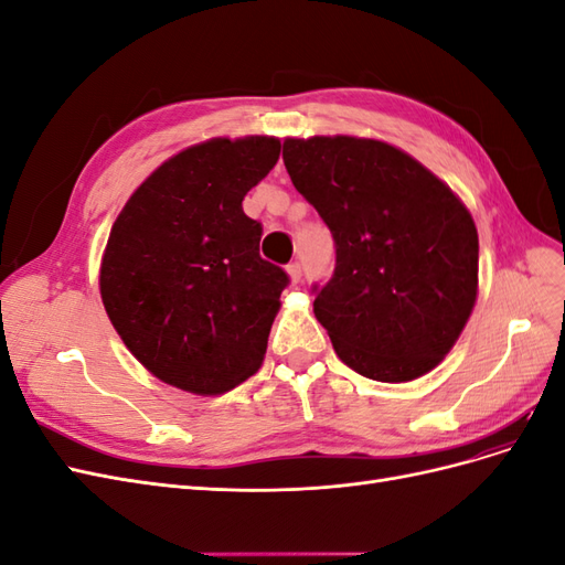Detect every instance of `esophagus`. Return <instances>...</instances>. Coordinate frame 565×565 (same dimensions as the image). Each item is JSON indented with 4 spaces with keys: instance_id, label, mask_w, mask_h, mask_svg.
<instances>
[{
    "instance_id": "obj_1",
    "label": "esophagus",
    "mask_w": 565,
    "mask_h": 565,
    "mask_svg": "<svg viewBox=\"0 0 565 565\" xmlns=\"http://www.w3.org/2000/svg\"><path fill=\"white\" fill-rule=\"evenodd\" d=\"M287 276H289V280H292V282H299L301 280V266L297 262L289 264L287 266Z\"/></svg>"
}]
</instances>
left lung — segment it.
Returning a JSON list of instances; mask_svg holds the SVG:
<instances>
[{
    "label": "left lung",
    "mask_w": 565,
    "mask_h": 565,
    "mask_svg": "<svg viewBox=\"0 0 565 565\" xmlns=\"http://www.w3.org/2000/svg\"><path fill=\"white\" fill-rule=\"evenodd\" d=\"M282 160L334 237V273L313 313L341 363L388 384L431 372L478 297V233L465 202L377 139H285Z\"/></svg>",
    "instance_id": "left-lung-1"
}]
</instances>
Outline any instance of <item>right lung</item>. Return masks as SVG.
Masks as SVG:
<instances>
[{
	"mask_svg": "<svg viewBox=\"0 0 565 565\" xmlns=\"http://www.w3.org/2000/svg\"><path fill=\"white\" fill-rule=\"evenodd\" d=\"M276 136L210 139L164 160L117 214L98 287L119 339L169 386L218 396L262 367L287 273L259 256L243 200Z\"/></svg>",
	"mask_w": 565,
	"mask_h": 565,
	"instance_id": "right-lung-1",
	"label": "right lung"
}]
</instances>
